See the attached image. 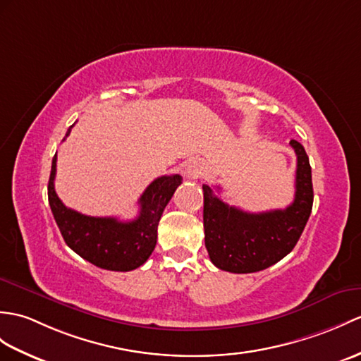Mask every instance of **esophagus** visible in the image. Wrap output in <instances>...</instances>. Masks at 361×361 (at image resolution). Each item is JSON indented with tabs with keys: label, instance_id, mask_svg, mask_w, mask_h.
Returning a JSON list of instances; mask_svg holds the SVG:
<instances>
[{
	"label": "esophagus",
	"instance_id": "1",
	"mask_svg": "<svg viewBox=\"0 0 361 361\" xmlns=\"http://www.w3.org/2000/svg\"><path fill=\"white\" fill-rule=\"evenodd\" d=\"M204 173H206V164L200 160L190 161L186 166V169H184V175H186L189 180H198L201 177H204Z\"/></svg>",
	"mask_w": 361,
	"mask_h": 361
}]
</instances>
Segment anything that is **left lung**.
I'll list each match as a JSON object with an SVG mask.
<instances>
[{
	"mask_svg": "<svg viewBox=\"0 0 361 361\" xmlns=\"http://www.w3.org/2000/svg\"><path fill=\"white\" fill-rule=\"evenodd\" d=\"M297 154L295 198L286 209L250 214L226 204L203 184L204 245L211 262L221 271H263L295 247L314 203L312 173L305 147L290 140ZM220 189V188H216Z\"/></svg>",
	"mask_w": 361,
	"mask_h": 361,
	"instance_id": "8db88e82",
	"label": "left lung"
}]
</instances>
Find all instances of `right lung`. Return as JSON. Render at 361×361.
I'll use <instances>...</instances> for the list:
<instances>
[{
    "label": "right lung",
    "mask_w": 361,
    "mask_h": 361,
    "mask_svg": "<svg viewBox=\"0 0 361 361\" xmlns=\"http://www.w3.org/2000/svg\"><path fill=\"white\" fill-rule=\"evenodd\" d=\"M73 124L67 130L71 133ZM56 154L47 184L49 204L61 235L73 252L102 269L128 272L146 263L157 245V229L164 207L181 184V177L163 175L140 197V214L132 221L114 216H89L66 207L55 192Z\"/></svg>",
    "instance_id": "obj_1"
}]
</instances>
